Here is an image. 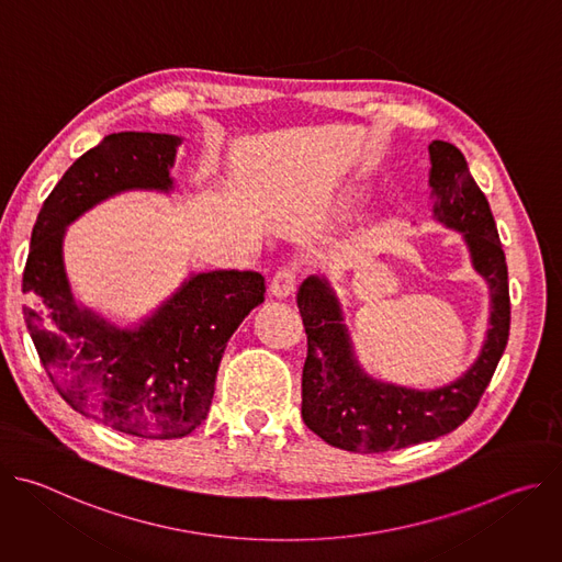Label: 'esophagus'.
Wrapping results in <instances>:
<instances>
[{
  "instance_id": "34e87169",
  "label": "esophagus",
  "mask_w": 562,
  "mask_h": 562,
  "mask_svg": "<svg viewBox=\"0 0 562 562\" xmlns=\"http://www.w3.org/2000/svg\"><path fill=\"white\" fill-rule=\"evenodd\" d=\"M295 291V271L293 269H280L271 284H269V293L278 300H286L289 295H293Z\"/></svg>"
}]
</instances>
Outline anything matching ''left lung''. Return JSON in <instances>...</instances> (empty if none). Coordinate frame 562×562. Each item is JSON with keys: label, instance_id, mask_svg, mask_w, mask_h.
Instances as JSON below:
<instances>
[{"label": "left lung", "instance_id": "obj_1", "mask_svg": "<svg viewBox=\"0 0 562 562\" xmlns=\"http://www.w3.org/2000/svg\"><path fill=\"white\" fill-rule=\"evenodd\" d=\"M429 157L434 217L462 233L473 269L490 284L487 338L475 362L440 389L418 391L373 380L356 360L329 280L308 276L297 291L306 331L302 420L325 442L345 451H395L436 440L460 427L477 407L509 340L507 262L490 202L453 144L434 139Z\"/></svg>", "mask_w": 562, "mask_h": 562}]
</instances>
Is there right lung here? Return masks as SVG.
I'll use <instances>...</instances> for the list:
<instances>
[{
    "label": "right lung",
    "instance_id": "right-lung-1",
    "mask_svg": "<svg viewBox=\"0 0 562 562\" xmlns=\"http://www.w3.org/2000/svg\"><path fill=\"white\" fill-rule=\"evenodd\" d=\"M182 137L113 133L75 159L46 198L31 235L22 291L40 360L66 403L115 431L173 440L209 414L228 338L265 302L256 271L193 273L135 329H120L77 304L64 269L66 226L133 189H173Z\"/></svg>",
    "mask_w": 562,
    "mask_h": 562
}]
</instances>
